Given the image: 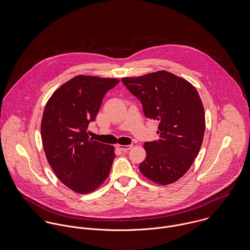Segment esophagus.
<instances>
[{
  "instance_id": "obj_1",
  "label": "esophagus",
  "mask_w": 250,
  "mask_h": 250,
  "mask_svg": "<svg viewBox=\"0 0 250 250\" xmlns=\"http://www.w3.org/2000/svg\"><path fill=\"white\" fill-rule=\"evenodd\" d=\"M132 146H133V145H127V146H121V145H118V146H117V147H118L120 150H122V151H127V150H129Z\"/></svg>"
}]
</instances>
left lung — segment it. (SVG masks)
Wrapping results in <instances>:
<instances>
[{"instance_id": "1", "label": "left lung", "mask_w": 250, "mask_h": 250, "mask_svg": "<svg viewBox=\"0 0 250 250\" xmlns=\"http://www.w3.org/2000/svg\"><path fill=\"white\" fill-rule=\"evenodd\" d=\"M122 82L140 100L145 116L159 122L160 138L145 143L140 171L156 184H172L189 169L202 146L206 117L201 98L190 83L165 70Z\"/></svg>"}]
</instances>
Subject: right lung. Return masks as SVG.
Returning <instances> with one entry per match:
<instances>
[{
  "label": "right lung",
  "mask_w": 250,
  "mask_h": 250,
  "mask_svg": "<svg viewBox=\"0 0 250 250\" xmlns=\"http://www.w3.org/2000/svg\"><path fill=\"white\" fill-rule=\"evenodd\" d=\"M119 82L79 75L59 87L44 107L41 125L44 153L58 179L75 192L94 191L110 172L114 147L88 139L86 131L104 97Z\"/></svg>",
  "instance_id": "add662e5"
}]
</instances>
